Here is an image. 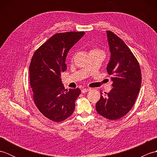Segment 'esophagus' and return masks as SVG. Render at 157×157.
Listing matches in <instances>:
<instances>
[{
	"label": "esophagus",
	"instance_id": "esophagus-1",
	"mask_svg": "<svg viewBox=\"0 0 157 157\" xmlns=\"http://www.w3.org/2000/svg\"><path fill=\"white\" fill-rule=\"evenodd\" d=\"M90 90V88H83L82 90V93H86V92H88Z\"/></svg>",
	"mask_w": 157,
	"mask_h": 157
}]
</instances>
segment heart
Returning <instances> with one entry per match:
<instances>
[{
    "instance_id": "heart-1",
    "label": "heart",
    "mask_w": 157,
    "mask_h": 157,
    "mask_svg": "<svg viewBox=\"0 0 157 157\" xmlns=\"http://www.w3.org/2000/svg\"><path fill=\"white\" fill-rule=\"evenodd\" d=\"M99 51L98 49H96V48H95V49H93V50H92L91 51Z\"/></svg>"
}]
</instances>
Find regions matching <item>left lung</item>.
Segmentation results:
<instances>
[{"label": "left lung", "mask_w": 157, "mask_h": 157, "mask_svg": "<svg viewBox=\"0 0 157 157\" xmlns=\"http://www.w3.org/2000/svg\"><path fill=\"white\" fill-rule=\"evenodd\" d=\"M111 58L106 67L112 75L113 88L96 102L99 115L110 120L121 118L134 106L142 83L139 63L128 46L111 31H106Z\"/></svg>", "instance_id": "left-lung-1"}]
</instances>
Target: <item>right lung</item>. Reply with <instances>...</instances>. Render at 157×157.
Wrapping results in <instances>:
<instances>
[{
    "label": "right lung",
    "mask_w": 157,
    "mask_h": 157,
    "mask_svg": "<svg viewBox=\"0 0 157 157\" xmlns=\"http://www.w3.org/2000/svg\"><path fill=\"white\" fill-rule=\"evenodd\" d=\"M69 32L53 35L36 50L29 65V80L36 107L46 118L60 122L72 115L75 101L81 93L78 88L65 90L61 74L67 70L69 51L84 35Z\"/></svg>",
    "instance_id": "1"
}]
</instances>
